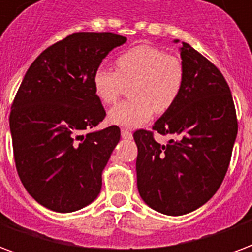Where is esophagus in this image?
Returning a JSON list of instances; mask_svg holds the SVG:
<instances>
[{
	"label": "esophagus",
	"mask_w": 252,
	"mask_h": 252,
	"mask_svg": "<svg viewBox=\"0 0 252 252\" xmlns=\"http://www.w3.org/2000/svg\"><path fill=\"white\" fill-rule=\"evenodd\" d=\"M121 137L123 139H132V133L128 129H121Z\"/></svg>",
	"instance_id": "obj_1"
}]
</instances>
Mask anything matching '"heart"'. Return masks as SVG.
I'll use <instances>...</instances> for the list:
<instances>
[{"mask_svg":"<svg viewBox=\"0 0 252 252\" xmlns=\"http://www.w3.org/2000/svg\"><path fill=\"white\" fill-rule=\"evenodd\" d=\"M116 71L95 67L92 85L95 97L105 105L115 104L124 85L131 86V99L108 112V121L121 126H139L164 113L177 102L185 82V67L180 58L154 46H136L115 59Z\"/></svg>","mask_w":252,"mask_h":252,"instance_id":"obj_1","label":"heart"}]
</instances>
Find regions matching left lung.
<instances>
[{"instance_id": "1", "label": "left lung", "mask_w": 252, "mask_h": 252, "mask_svg": "<svg viewBox=\"0 0 252 252\" xmlns=\"http://www.w3.org/2000/svg\"><path fill=\"white\" fill-rule=\"evenodd\" d=\"M181 58L185 82L177 102L153 131L133 133L140 197L169 216L193 212L211 200L227 174L238 135L232 94L220 70L185 41ZM154 131L173 139L159 145Z\"/></svg>"}]
</instances>
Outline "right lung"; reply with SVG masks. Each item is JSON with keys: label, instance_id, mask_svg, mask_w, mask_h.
<instances>
[{"label": "right lung", "instance_id": "obj_1", "mask_svg": "<svg viewBox=\"0 0 252 252\" xmlns=\"http://www.w3.org/2000/svg\"><path fill=\"white\" fill-rule=\"evenodd\" d=\"M126 41L109 32L68 35L36 58L17 90L9 116L16 169L27 191L51 211H78L101 191L120 128L86 132L106 116L92 75Z\"/></svg>", "mask_w": 252, "mask_h": 252}]
</instances>
